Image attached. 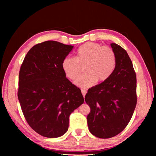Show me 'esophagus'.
Masks as SVG:
<instances>
[{
  "instance_id": "obj_1",
  "label": "esophagus",
  "mask_w": 156,
  "mask_h": 156,
  "mask_svg": "<svg viewBox=\"0 0 156 156\" xmlns=\"http://www.w3.org/2000/svg\"><path fill=\"white\" fill-rule=\"evenodd\" d=\"M81 92H82V94H83V97L84 98V96H85V95H86V94H87V91L85 89H81Z\"/></svg>"
}]
</instances>
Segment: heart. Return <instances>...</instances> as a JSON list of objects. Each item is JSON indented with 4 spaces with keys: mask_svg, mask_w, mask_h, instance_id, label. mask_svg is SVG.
<instances>
[{
    "mask_svg": "<svg viewBox=\"0 0 156 156\" xmlns=\"http://www.w3.org/2000/svg\"><path fill=\"white\" fill-rule=\"evenodd\" d=\"M116 64V54L111 47L87 42L77 49L75 58H65L62 66L66 75L71 80L79 77L84 66L86 73L79 77L75 83L79 87L88 88L96 81H106L114 72Z\"/></svg>",
    "mask_w": 156,
    "mask_h": 156,
    "instance_id": "b5f03b06",
    "label": "heart"
}]
</instances>
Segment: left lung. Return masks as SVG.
I'll list each match as a JSON object with an SVG mask.
<instances>
[{"label": "left lung", "instance_id": "1", "mask_svg": "<svg viewBox=\"0 0 156 156\" xmlns=\"http://www.w3.org/2000/svg\"><path fill=\"white\" fill-rule=\"evenodd\" d=\"M116 57L114 72L106 81L88 90L85 101L90 108L88 129L101 139L111 138L123 131L136 105V79L133 64L125 49L111 44Z\"/></svg>", "mask_w": 156, "mask_h": 156}]
</instances>
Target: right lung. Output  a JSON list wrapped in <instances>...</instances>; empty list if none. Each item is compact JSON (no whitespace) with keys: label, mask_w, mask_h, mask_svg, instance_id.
Returning <instances> with one entry per match:
<instances>
[{"label":"right lung","mask_w":156,"mask_h":156,"mask_svg":"<svg viewBox=\"0 0 156 156\" xmlns=\"http://www.w3.org/2000/svg\"><path fill=\"white\" fill-rule=\"evenodd\" d=\"M73 46L46 41L33 46L19 74L17 96L31 128L56 138L68 129L71 113L84 103L81 91L66 77L62 64Z\"/></svg>","instance_id":"obj_1"}]
</instances>
